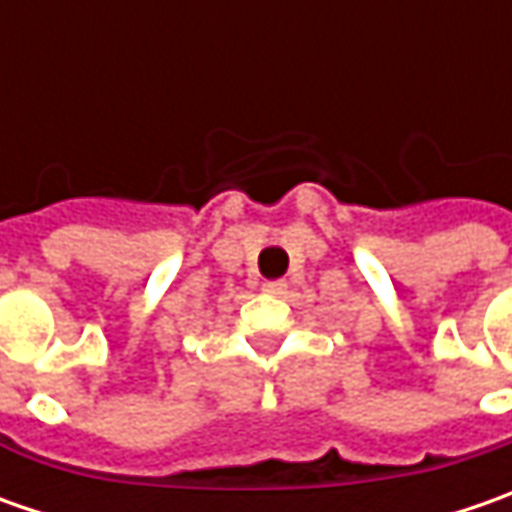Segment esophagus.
I'll return each instance as SVG.
<instances>
[{
  "mask_svg": "<svg viewBox=\"0 0 512 512\" xmlns=\"http://www.w3.org/2000/svg\"><path fill=\"white\" fill-rule=\"evenodd\" d=\"M262 290H265V293H270V296H282V293L287 290V282H282V279H276V282H265V285H262Z\"/></svg>",
  "mask_w": 512,
  "mask_h": 512,
  "instance_id": "34e87169",
  "label": "esophagus"
}]
</instances>
